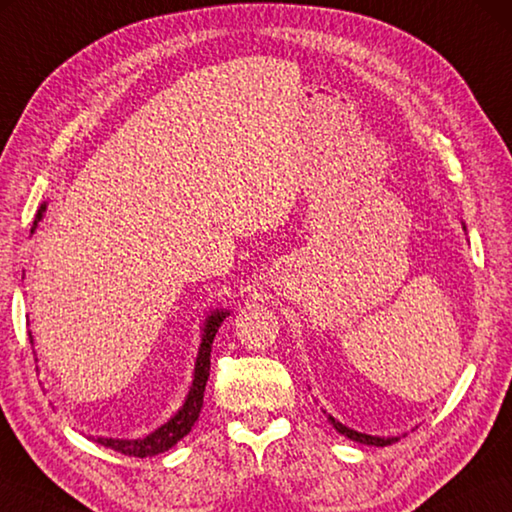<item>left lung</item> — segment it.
I'll use <instances>...</instances> for the list:
<instances>
[{"mask_svg": "<svg viewBox=\"0 0 512 512\" xmlns=\"http://www.w3.org/2000/svg\"><path fill=\"white\" fill-rule=\"evenodd\" d=\"M329 421L333 423V427H336V430H338L340 434H345L347 439H351V441L367 443V445H378V448H383V445H392V443L396 441V439H380V436H369V434L356 432V430H351V427H345L342 423H338L336 418H331V416H329Z\"/></svg>", "mask_w": 512, "mask_h": 512, "instance_id": "obj_1", "label": "left lung"}]
</instances>
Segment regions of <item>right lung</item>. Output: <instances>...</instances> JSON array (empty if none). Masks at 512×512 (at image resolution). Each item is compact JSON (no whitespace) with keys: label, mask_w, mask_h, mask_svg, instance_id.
Wrapping results in <instances>:
<instances>
[{"label":"right lung","mask_w":512,"mask_h":512,"mask_svg":"<svg viewBox=\"0 0 512 512\" xmlns=\"http://www.w3.org/2000/svg\"><path fill=\"white\" fill-rule=\"evenodd\" d=\"M46 210V203H42L40 210H37L35 221L31 226V232H35L37 224ZM226 311H215L206 320V327H203V340H201V349H199V358H197V367H194V380L190 387V394L185 398L183 407L179 414H174L170 421L161 425L159 430L147 434L145 439H136V441H118V439H98L100 445L105 448L116 450L120 454H127V457H154V454H161L165 450H170L172 445L179 443L185 434L192 430L194 421L199 418V412L203 407V392H206V383L210 376V351H212V340L217 336V329L221 327V322L226 318ZM31 338V333H29ZM33 342V338H31Z\"/></svg>","instance_id":"1"}]
</instances>
